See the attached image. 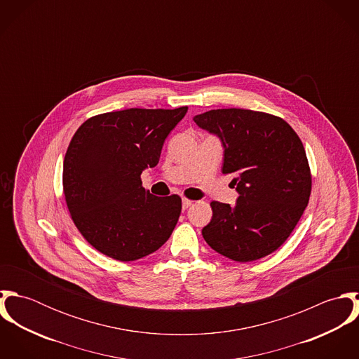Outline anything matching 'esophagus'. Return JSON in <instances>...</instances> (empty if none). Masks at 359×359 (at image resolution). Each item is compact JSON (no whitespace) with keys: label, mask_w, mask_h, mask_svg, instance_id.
I'll use <instances>...</instances> for the list:
<instances>
[{"label":"esophagus","mask_w":359,"mask_h":359,"mask_svg":"<svg viewBox=\"0 0 359 359\" xmlns=\"http://www.w3.org/2000/svg\"><path fill=\"white\" fill-rule=\"evenodd\" d=\"M192 205H194V202H192V201H189V199H184V201H182V208H184V210L189 208Z\"/></svg>","instance_id":"obj_1"}]
</instances>
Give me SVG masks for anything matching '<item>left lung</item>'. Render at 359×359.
I'll list each match as a JSON object with an SVG mask.
<instances>
[{
  "instance_id": "left-lung-1",
  "label": "left lung",
  "mask_w": 359,
  "mask_h": 359,
  "mask_svg": "<svg viewBox=\"0 0 359 359\" xmlns=\"http://www.w3.org/2000/svg\"><path fill=\"white\" fill-rule=\"evenodd\" d=\"M194 121L219 138L224 174L239 198L235 207L211 202L212 218L202 229L207 245L233 261L273 253L290 236L311 195L303 142L280 117L248 109H215Z\"/></svg>"
}]
</instances>
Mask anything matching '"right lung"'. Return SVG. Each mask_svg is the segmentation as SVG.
Masks as SVG:
<instances>
[{
	"mask_svg": "<svg viewBox=\"0 0 359 359\" xmlns=\"http://www.w3.org/2000/svg\"><path fill=\"white\" fill-rule=\"evenodd\" d=\"M177 109H124L94 116L73 135L63 160V194L84 239L117 261H135L171 236L181 198L154 196L141 174L158 163L163 144L184 118Z\"/></svg>",
	"mask_w": 359,
	"mask_h": 359,
	"instance_id": "add662e5",
	"label": "right lung"
}]
</instances>
